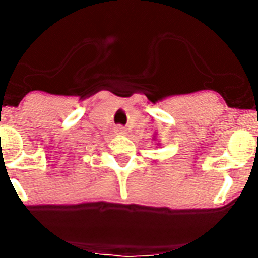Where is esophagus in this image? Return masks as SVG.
I'll return each instance as SVG.
<instances>
[{"label": "esophagus", "mask_w": 258, "mask_h": 258, "mask_svg": "<svg viewBox=\"0 0 258 258\" xmlns=\"http://www.w3.org/2000/svg\"><path fill=\"white\" fill-rule=\"evenodd\" d=\"M115 133L116 134H125V129L122 126H116L115 127Z\"/></svg>", "instance_id": "1"}]
</instances>
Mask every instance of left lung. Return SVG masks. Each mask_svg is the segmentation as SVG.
I'll return each mask as SVG.
<instances>
[{"label":"left lung","instance_id":"1","mask_svg":"<svg viewBox=\"0 0 258 258\" xmlns=\"http://www.w3.org/2000/svg\"><path fill=\"white\" fill-rule=\"evenodd\" d=\"M155 138H156V137H155V136H154V141H156V140H155ZM157 145H159V143H157Z\"/></svg>","mask_w":258,"mask_h":258}]
</instances>
